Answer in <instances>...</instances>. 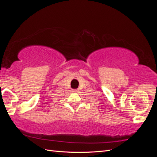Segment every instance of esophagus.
<instances>
[{
  "mask_svg": "<svg viewBox=\"0 0 157 157\" xmlns=\"http://www.w3.org/2000/svg\"><path fill=\"white\" fill-rule=\"evenodd\" d=\"M77 90H73V92H77Z\"/></svg>",
  "mask_w": 157,
  "mask_h": 157,
  "instance_id": "34e87169",
  "label": "esophagus"
}]
</instances>
